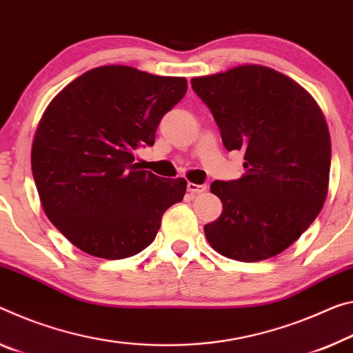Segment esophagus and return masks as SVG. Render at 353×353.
Masks as SVG:
<instances>
[{
  "label": "esophagus",
  "instance_id": "obj_1",
  "mask_svg": "<svg viewBox=\"0 0 353 353\" xmlns=\"http://www.w3.org/2000/svg\"><path fill=\"white\" fill-rule=\"evenodd\" d=\"M188 192L192 194H198V193H203L207 190V183H201V185H198V183H193V182H188Z\"/></svg>",
  "mask_w": 353,
  "mask_h": 353
}]
</instances>
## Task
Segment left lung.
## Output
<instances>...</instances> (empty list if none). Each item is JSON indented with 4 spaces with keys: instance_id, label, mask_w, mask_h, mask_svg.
<instances>
[{
    "instance_id": "left-lung-1",
    "label": "left lung",
    "mask_w": 353,
    "mask_h": 353,
    "mask_svg": "<svg viewBox=\"0 0 353 353\" xmlns=\"http://www.w3.org/2000/svg\"><path fill=\"white\" fill-rule=\"evenodd\" d=\"M228 150H243L245 174L212 182L223 212L204 226L216 253L257 262L288 250L328 193L332 141L321 106L278 70L243 64L192 78Z\"/></svg>"
}]
</instances>
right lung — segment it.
I'll return each mask as SVG.
<instances>
[{
    "label": "right lung",
    "instance_id": "right-lung-1",
    "mask_svg": "<svg viewBox=\"0 0 353 353\" xmlns=\"http://www.w3.org/2000/svg\"><path fill=\"white\" fill-rule=\"evenodd\" d=\"M185 92L183 77L100 65L50 102L32 139L31 170L43 212L72 245L124 259L154 242L187 181L141 170L135 150L152 146L161 117Z\"/></svg>",
    "mask_w": 353,
    "mask_h": 353
}]
</instances>
